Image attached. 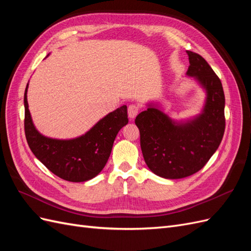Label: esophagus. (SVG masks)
Masks as SVG:
<instances>
[{
  "label": "esophagus",
  "instance_id": "esophagus-1",
  "mask_svg": "<svg viewBox=\"0 0 251 251\" xmlns=\"http://www.w3.org/2000/svg\"><path fill=\"white\" fill-rule=\"evenodd\" d=\"M138 112H139L138 105H136V104L128 105V108H127V114H128V117H130V119H134L136 116H137Z\"/></svg>",
  "mask_w": 251,
  "mask_h": 251
}]
</instances>
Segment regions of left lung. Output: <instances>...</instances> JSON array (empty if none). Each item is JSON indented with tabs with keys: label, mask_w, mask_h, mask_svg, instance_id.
<instances>
[{
	"label": "left lung",
	"mask_w": 251,
	"mask_h": 251,
	"mask_svg": "<svg viewBox=\"0 0 251 251\" xmlns=\"http://www.w3.org/2000/svg\"><path fill=\"white\" fill-rule=\"evenodd\" d=\"M192 77L204 91L199 114L175 119L160 102H149L135 124L140 132V147L148 168L165 179H181L200 171L215 154L225 130V96L221 80L201 55L186 51Z\"/></svg>",
	"instance_id": "1"
}]
</instances>
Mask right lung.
<instances>
[{
    "label": "right lung",
    "instance_id": "right-lung-1",
    "mask_svg": "<svg viewBox=\"0 0 251 251\" xmlns=\"http://www.w3.org/2000/svg\"><path fill=\"white\" fill-rule=\"evenodd\" d=\"M28 86L29 81L24 94L25 134L34 156L50 172L64 180L85 182L96 177L108 162L120 128L128 123L126 105L107 114L77 137L52 138L39 132L33 124L27 100Z\"/></svg>",
    "mask_w": 251,
    "mask_h": 251
}]
</instances>
